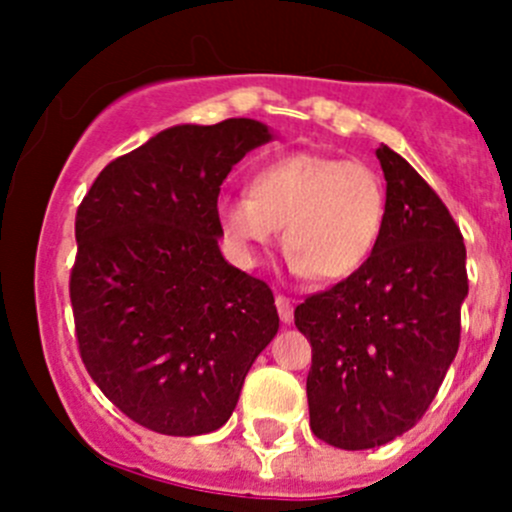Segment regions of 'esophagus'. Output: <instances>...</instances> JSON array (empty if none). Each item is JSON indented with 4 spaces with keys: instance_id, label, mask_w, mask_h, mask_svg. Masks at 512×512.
I'll list each match as a JSON object with an SVG mask.
<instances>
[{
    "instance_id": "1",
    "label": "esophagus",
    "mask_w": 512,
    "mask_h": 512,
    "mask_svg": "<svg viewBox=\"0 0 512 512\" xmlns=\"http://www.w3.org/2000/svg\"><path fill=\"white\" fill-rule=\"evenodd\" d=\"M277 312H280V319L285 324L294 322V307H292V299L285 297V294H277Z\"/></svg>"
}]
</instances>
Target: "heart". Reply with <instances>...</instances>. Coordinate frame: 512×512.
Masks as SVG:
<instances>
[{
	"label": "heart",
	"instance_id": "obj_1",
	"mask_svg": "<svg viewBox=\"0 0 512 512\" xmlns=\"http://www.w3.org/2000/svg\"><path fill=\"white\" fill-rule=\"evenodd\" d=\"M220 227L245 265H257L285 227V252L297 275L342 282L374 255L386 223L381 175L361 160L297 151L252 173L250 195L218 205Z\"/></svg>",
	"mask_w": 512,
	"mask_h": 512
}]
</instances>
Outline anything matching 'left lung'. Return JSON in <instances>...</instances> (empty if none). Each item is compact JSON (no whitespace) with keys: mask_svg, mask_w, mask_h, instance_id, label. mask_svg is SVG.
<instances>
[{"mask_svg":"<svg viewBox=\"0 0 512 512\" xmlns=\"http://www.w3.org/2000/svg\"><path fill=\"white\" fill-rule=\"evenodd\" d=\"M386 223L371 260L312 294L294 324L312 344L309 426L344 451L384 446L426 414L461 342L466 245L431 185L389 146Z\"/></svg>","mask_w":512,"mask_h":512,"instance_id":"8db88e82","label":"left lung"}]
</instances>
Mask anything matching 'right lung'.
<instances>
[{"label":"right lung","instance_id":"add662e5","mask_svg":"<svg viewBox=\"0 0 512 512\" xmlns=\"http://www.w3.org/2000/svg\"><path fill=\"white\" fill-rule=\"evenodd\" d=\"M272 138L255 118L165 128L111 160L79 205L69 289L81 359L151 431H218L280 329L272 289L218 245L220 185Z\"/></svg>","mask_w":512,"mask_h":512}]
</instances>
